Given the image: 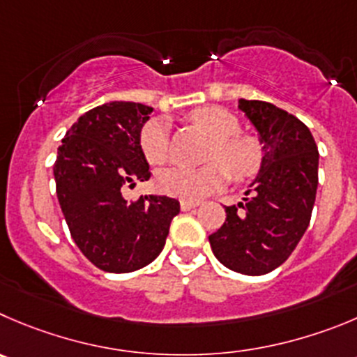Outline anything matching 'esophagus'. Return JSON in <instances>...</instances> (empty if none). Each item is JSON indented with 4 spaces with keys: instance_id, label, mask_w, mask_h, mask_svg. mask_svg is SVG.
Masks as SVG:
<instances>
[{
    "instance_id": "esophagus-1",
    "label": "esophagus",
    "mask_w": 357,
    "mask_h": 357,
    "mask_svg": "<svg viewBox=\"0 0 357 357\" xmlns=\"http://www.w3.org/2000/svg\"><path fill=\"white\" fill-rule=\"evenodd\" d=\"M198 205H199V202H189V199H182L181 202V208L184 210V212H188V210H191V208H196Z\"/></svg>"
}]
</instances>
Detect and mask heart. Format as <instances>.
Returning <instances> with one entry per match:
<instances>
[{
  "label": "heart",
  "instance_id": "1",
  "mask_svg": "<svg viewBox=\"0 0 357 357\" xmlns=\"http://www.w3.org/2000/svg\"><path fill=\"white\" fill-rule=\"evenodd\" d=\"M196 128L213 140L202 168H169L158 175V188L176 198L196 202L226 184L227 176L245 181L259 172L263 147L249 135L240 133V122L231 112L220 107H203L191 114ZM140 147L151 165H165L169 158L168 122L152 119L142 128Z\"/></svg>",
  "mask_w": 357,
  "mask_h": 357
}]
</instances>
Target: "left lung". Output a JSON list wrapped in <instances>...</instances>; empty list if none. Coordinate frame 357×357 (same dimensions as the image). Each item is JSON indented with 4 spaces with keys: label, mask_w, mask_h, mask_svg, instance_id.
Instances as JSON below:
<instances>
[{
    "label": "left lung",
    "mask_w": 357,
    "mask_h": 357,
    "mask_svg": "<svg viewBox=\"0 0 357 357\" xmlns=\"http://www.w3.org/2000/svg\"><path fill=\"white\" fill-rule=\"evenodd\" d=\"M263 144V165L238 205L208 236L217 259L243 275L278 268L307 231L317 192L319 151L307 126L266 101L238 100Z\"/></svg>",
    "instance_id": "obj_1"
}]
</instances>
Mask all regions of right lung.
Returning <instances> with one entry per match:
<instances>
[{
	"label": "right lung",
	"mask_w": 357,
	"mask_h": 357,
	"mask_svg": "<svg viewBox=\"0 0 357 357\" xmlns=\"http://www.w3.org/2000/svg\"><path fill=\"white\" fill-rule=\"evenodd\" d=\"M152 108L110 101L80 115L66 131L54 165L56 192L71 238L103 271L128 273L159 256L181 203L140 196L128 203L122 189L151 178L140 131Z\"/></svg>",
	"instance_id": "1"
}]
</instances>
